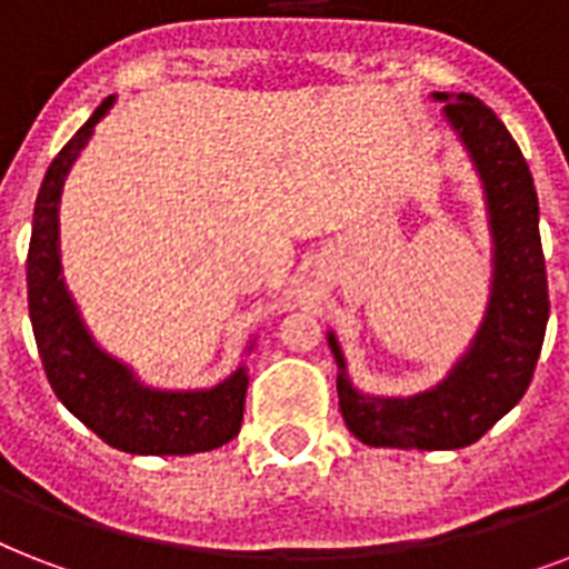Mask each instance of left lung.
<instances>
[{
	"instance_id": "left-lung-1",
	"label": "left lung",
	"mask_w": 569,
	"mask_h": 569,
	"mask_svg": "<svg viewBox=\"0 0 569 569\" xmlns=\"http://www.w3.org/2000/svg\"><path fill=\"white\" fill-rule=\"evenodd\" d=\"M431 100L442 102V120L485 194L490 295L463 355L446 378L413 396L357 389L339 337L328 330L342 419L357 440L375 449L446 451L481 440L526 396L547 333V266L529 164L502 120L472 93L433 91Z\"/></svg>"
}]
</instances>
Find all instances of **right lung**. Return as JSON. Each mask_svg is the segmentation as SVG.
Segmentation results:
<instances>
[{
    "label": "right lung",
    "instance_id": "right-lung-1",
    "mask_svg": "<svg viewBox=\"0 0 569 569\" xmlns=\"http://www.w3.org/2000/svg\"><path fill=\"white\" fill-rule=\"evenodd\" d=\"M111 93L52 159L34 200L29 244V316L40 360L58 401L111 449L129 455H197L239 437L248 366L239 363L212 387L162 389L109 355L84 325L61 262V197L93 127L111 111ZM257 346L250 337L244 355Z\"/></svg>",
    "mask_w": 569,
    "mask_h": 569
}]
</instances>
